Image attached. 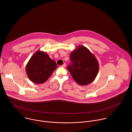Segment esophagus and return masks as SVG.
<instances>
[{
    "label": "esophagus",
    "instance_id": "34e87169",
    "mask_svg": "<svg viewBox=\"0 0 132 132\" xmlns=\"http://www.w3.org/2000/svg\"><path fill=\"white\" fill-rule=\"evenodd\" d=\"M66 63H64L63 65H62V67H66Z\"/></svg>",
    "mask_w": 132,
    "mask_h": 132
}]
</instances>
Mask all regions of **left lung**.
I'll list each match as a JSON object with an SVG mask.
<instances>
[{"instance_id": "1", "label": "left lung", "mask_w": 132, "mask_h": 132, "mask_svg": "<svg viewBox=\"0 0 132 132\" xmlns=\"http://www.w3.org/2000/svg\"><path fill=\"white\" fill-rule=\"evenodd\" d=\"M70 58L71 63L67 69L78 84L87 85L95 79L99 65L95 56L87 47L78 46L71 52Z\"/></svg>"}]
</instances>
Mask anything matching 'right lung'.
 <instances>
[{"instance_id":"add662e5","label":"right lung","mask_w":132,"mask_h":132,"mask_svg":"<svg viewBox=\"0 0 132 132\" xmlns=\"http://www.w3.org/2000/svg\"><path fill=\"white\" fill-rule=\"evenodd\" d=\"M56 62L44 52L37 51L26 65V72L30 80L35 84H43L57 68Z\"/></svg>"}]
</instances>
